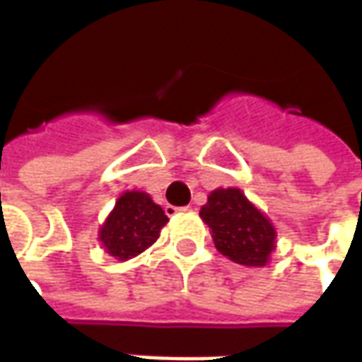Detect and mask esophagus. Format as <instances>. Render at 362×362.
<instances>
[{
    "instance_id": "esophagus-1",
    "label": "esophagus",
    "mask_w": 362,
    "mask_h": 362,
    "mask_svg": "<svg viewBox=\"0 0 362 362\" xmlns=\"http://www.w3.org/2000/svg\"><path fill=\"white\" fill-rule=\"evenodd\" d=\"M189 209H192V207H174V205H166L165 207V211H166V215H168V217H173V215H176V213H180V211H189Z\"/></svg>"
}]
</instances>
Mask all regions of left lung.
<instances>
[{
    "label": "left lung",
    "mask_w": 362,
    "mask_h": 362,
    "mask_svg": "<svg viewBox=\"0 0 362 362\" xmlns=\"http://www.w3.org/2000/svg\"><path fill=\"white\" fill-rule=\"evenodd\" d=\"M199 217L209 227L215 248L246 267H264L275 250V227L238 188H217L207 196Z\"/></svg>",
    "instance_id": "obj_1"
}]
</instances>
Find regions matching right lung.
Instances as JSON below:
<instances>
[{"label": "right lung", "mask_w": 362, "mask_h": 362, "mask_svg": "<svg viewBox=\"0 0 362 362\" xmlns=\"http://www.w3.org/2000/svg\"><path fill=\"white\" fill-rule=\"evenodd\" d=\"M168 223L163 207L147 192L127 189L116 199L114 209L98 228V240L106 254L126 262L157 243L160 228Z\"/></svg>", "instance_id": "obj_1"}]
</instances>
